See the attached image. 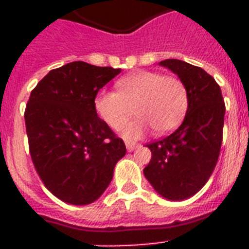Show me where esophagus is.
Wrapping results in <instances>:
<instances>
[{
  "label": "esophagus",
  "mask_w": 249,
  "mask_h": 249,
  "mask_svg": "<svg viewBox=\"0 0 249 249\" xmlns=\"http://www.w3.org/2000/svg\"><path fill=\"white\" fill-rule=\"evenodd\" d=\"M125 144H126V150L128 151H133L134 148L138 147V144L134 143V142H129V141H125Z\"/></svg>",
  "instance_id": "esophagus-1"
}]
</instances>
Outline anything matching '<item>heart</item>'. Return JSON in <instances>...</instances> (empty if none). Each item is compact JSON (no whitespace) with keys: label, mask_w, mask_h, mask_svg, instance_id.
Returning a JSON list of instances; mask_svg holds the SVG:
<instances>
[{"label":"heart","mask_w":249,"mask_h":249,"mask_svg":"<svg viewBox=\"0 0 249 249\" xmlns=\"http://www.w3.org/2000/svg\"><path fill=\"white\" fill-rule=\"evenodd\" d=\"M117 91L101 90L94 98V108L105 124L119 129L133 115H138L124 129L129 138H138L148 129L168 134L178 128L189 107V93L179 77L154 71H137L121 77Z\"/></svg>","instance_id":"obj_1"}]
</instances>
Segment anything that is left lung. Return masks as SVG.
Listing matches in <instances>:
<instances>
[{
    "mask_svg": "<svg viewBox=\"0 0 249 249\" xmlns=\"http://www.w3.org/2000/svg\"><path fill=\"white\" fill-rule=\"evenodd\" d=\"M168 68L185 83L189 107L179 128L147 144L151 160L144 177L168 200H185L199 191L213 173L220 155L225 103L218 84L200 67L165 59Z\"/></svg>",
    "mask_w": 249,
    "mask_h": 249,
    "instance_id": "8db88e82",
    "label": "left lung"
}]
</instances>
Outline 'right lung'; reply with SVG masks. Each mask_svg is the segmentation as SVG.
<instances>
[{"label":"right lung","mask_w":249,"mask_h":249,"mask_svg":"<svg viewBox=\"0 0 249 249\" xmlns=\"http://www.w3.org/2000/svg\"><path fill=\"white\" fill-rule=\"evenodd\" d=\"M120 72L72 62L52 70L31 93L24 113L31 158L46 189L64 203L99 199L126 152L94 108L99 89Z\"/></svg>","instance_id":"1"}]
</instances>
